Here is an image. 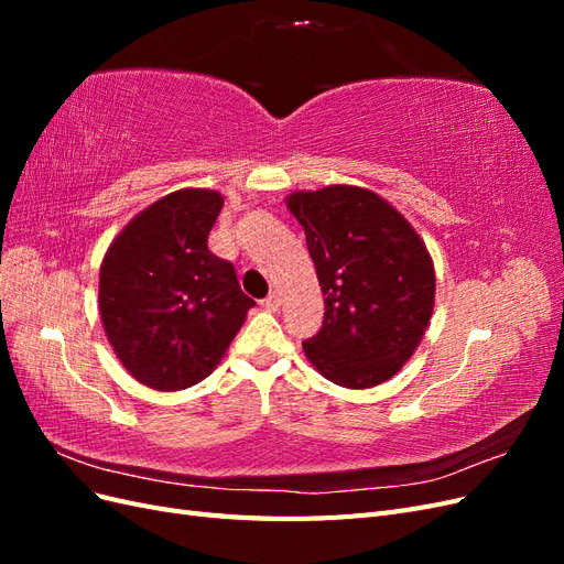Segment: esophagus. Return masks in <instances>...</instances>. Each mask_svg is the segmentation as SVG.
Listing matches in <instances>:
<instances>
[{"mask_svg": "<svg viewBox=\"0 0 564 564\" xmlns=\"http://www.w3.org/2000/svg\"><path fill=\"white\" fill-rule=\"evenodd\" d=\"M268 311H278L280 308V303H282V296H280V292H270L263 301H261Z\"/></svg>", "mask_w": 564, "mask_h": 564, "instance_id": "34e87169", "label": "esophagus"}]
</instances>
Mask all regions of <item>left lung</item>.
<instances>
[{"mask_svg": "<svg viewBox=\"0 0 564 564\" xmlns=\"http://www.w3.org/2000/svg\"><path fill=\"white\" fill-rule=\"evenodd\" d=\"M286 207L303 226L324 296L322 329L303 340L305 357L344 388L392 379L435 305V268L419 232L367 187L296 191Z\"/></svg>", "mask_w": 564, "mask_h": 564, "instance_id": "1", "label": "left lung"}]
</instances>
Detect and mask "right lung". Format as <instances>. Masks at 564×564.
Here are the masks:
<instances>
[{
    "instance_id": "1",
    "label": "right lung",
    "mask_w": 564,
    "mask_h": 564,
    "mask_svg": "<svg viewBox=\"0 0 564 564\" xmlns=\"http://www.w3.org/2000/svg\"><path fill=\"white\" fill-rule=\"evenodd\" d=\"M224 195L183 187L133 216L108 247L98 311L119 362L152 390L207 379L253 305L207 247Z\"/></svg>"
}]
</instances>
